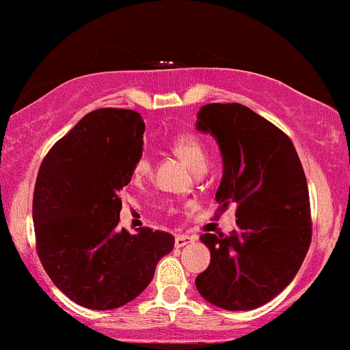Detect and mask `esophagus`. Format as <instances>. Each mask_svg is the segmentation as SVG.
<instances>
[{
    "label": "esophagus",
    "instance_id": "1",
    "mask_svg": "<svg viewBox=\"0 0 350 350\" xmlns=\"http://www.w3.org/2000/svg\"><path fill=\"white\" fill-rule=\"evenodd\" d=\"M195 242V237H189V235H176L175 237V247L176 249H182V247L189 245V243Z\"/></svg>",
    "mask_w": 350,
    "mask_h": 350
}]
</instances>
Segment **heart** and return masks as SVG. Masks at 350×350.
Here are the masks:
<instances>
[{"mask_svg": "<svg viewBox=\"0 0 350 350\" xmlns=\"http://www.w3.org/2000/svg\"><path fill=\"white\" fill-rule=\"evenodd\" d=\"M172 150L180 157L193 172L205 170L206 167V152L205 146L200 142V138L195 137L191 133L176 135L172 140ZM150 172V161L142 157L135 161L133 165V176L135 178H142V176L148 175Z\"/></svg>", "mask_w": 350, "mask_h": 350, "instance_id": "obj_1", "label": "heart"}]
</instances>
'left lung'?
I'll return each instance as SVG.
<instances>
[{
  "instance_id": "8db88e82",
  "label": "left lung",
  "mask_w": 350,
  "mask_h": 350,
  "mask_svg": "<svg viewBox=\"0 0 350 350\" xmlns=\"http://www.w3.org/2000/svg\"><path fill=\"white\" fill-rule=\"evenodd\" d=\"M197 130L219 144L220 212L235 205L237 230L204 234L210 265L195 279L206 302L252 310L279 295L299 272L312 239L307 178L291 138L240 103H208Z\"/></svg>"
}]
</instances>
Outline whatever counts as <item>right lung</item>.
<instances>
[{
  "instance_id": "obj_1",
  "label": "right lung",
  "mask_w": 350,
  "mask_h": 350,
  "mask_svg": "<svg viewBox=\"0 0 350 350\" xmlns=\"http://www.w3.org/2000/svg\"><path fill=\"white\" fill-rule=\"evenodd\" d=\"M145 123L133 110L85 115L41 163L33 193L36 250L53 284L78 306L122 307L145 291L163 255L167 232L116 228L133 165L144 153Z\"/></svg>"
}]
</instances>
